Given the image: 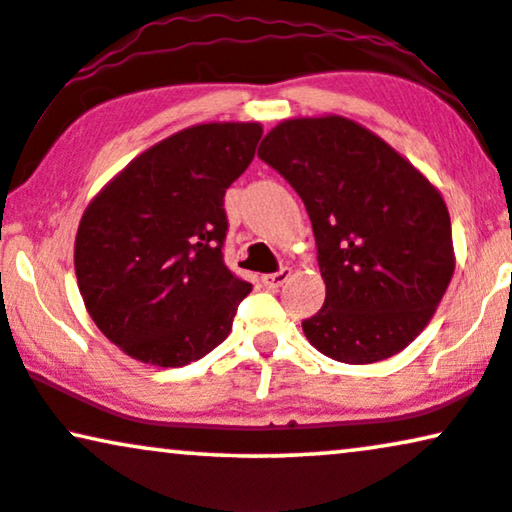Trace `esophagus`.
Masks as SVG:
<instances>
[{"instance_id":"obj_1","label":"esophagus","mask_w":512,"mask_h":512,"mask_svg":"<svg viewBox=\"0 0 512 512\" xmlns=\"http://www.w3.org/2000/svg\"><path fill=\"white\" fill-rule=\"evenodd\" d=\"M290 278V269L288 267H281L278 271H274V274H267L262 276V286L269 288V290H276L278 286H283Z\"/></svg>"}]
</instances>
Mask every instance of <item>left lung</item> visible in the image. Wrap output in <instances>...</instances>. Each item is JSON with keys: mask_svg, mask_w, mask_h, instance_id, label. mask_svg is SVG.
Returning a JSON list of instances; mask_svg holds the SVG:
<instances>
[{"mask_svg": "<svg viewBox=\"0 0 512 512\" xmlns=\"http://www.w3.org/2000/svg\"><path fill=\"white\" fill-rule=\"evenodd\" d=\"M257 155L312 219L326 302L302 321L307 340L342 364L401 352L428 326L454 276L439 191L383 139L340 115L281 122Z\"/></svg>", "mask_w": 512, "mask_h": 512, "instance_id": "8db88e82", "label": "left lung"}]
</instances>
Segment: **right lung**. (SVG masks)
<instances>
[{"instance_id": "obj_1", "label": "right lung", "mask_w": 512, "mask_h": 512, "mask_svg": "<svg viewBox=\"0 0 512 512\" xmlns=\"http://www.w3.org/2000/svg\"><path fill=\"white\" fill-rule=\"evenodd\" d=\"M257 122H210L134 158L84 210L75 274L99 331L177 368L226 340L250 283L224 264V193L255 158Z\"/></svg>"}]
</instances>
